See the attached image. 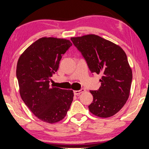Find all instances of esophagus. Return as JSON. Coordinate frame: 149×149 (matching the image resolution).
Returning a JSON list of instances; mask_svg holds the SVG:
<instances>
[{
	"label": "esophagus",
	"mask_w": 149,
	"mask_h": 149,
	"mask_svg": "<svg viewBox=\"0 0 149 149\" xmlns=\"http://www.w3.org/2000/svg\"><path fill=\"white\" fill-rule=\"evenodd\" d=\"M85 91V89H81L80 90H75L74 91V94L76 95H78L79 94H81V93H82L83 92H84Z\"/></svg>",
	"instance_id": "obj_1"
}]
</instances>
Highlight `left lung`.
I'll use <instances>...</instances> for the list:
<instances>
[{
  "mask_svg": "<svg viewBox=\"0 0 149 149\" xmlns=\"http://www.w3.org/2000/svg\"><path fill=\"white\" fill-rule=\"evenodd\" d=\"M81 52L91 72L102 75L98 90L90 91L93 100L89 110L97 117L107 118L117 113L130 96L132 71L121 47L95 35L70 38Z\"/></svg>",
  "mask_w": 149,
  "mask_h": 149,
  "instance_id": "1",
  "label": "left lung"
}]
</instances>
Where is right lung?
<instances>
[{
  "mask_svg": "<svg viewBox=\"0 0 149 149\" xmlns=\"http://www.w3.org/2000/svg\"><path fill=\"white\" fill-rule=\"evenodd\" d=\"M71 45L64 38L42 37L30 45L18 59L16 76L22 100L45 123L64 119L73 100L72 90L49 86L63 54Z\"/></svg>",
  "mask_w": 149,
  "mask_h": 149,
  "instance_id": "add662e5",
  "label": "right lung"
}]
</instances>
